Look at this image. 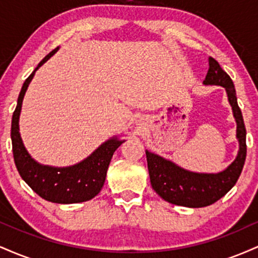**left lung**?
Listing matches in <instances>:
<instances>
[{
  "label": "left lung",
  "instance_id": "left-lung-1",
  "mask_svg": "<svg viewBox=\"0 0 258 258\" xmlns=\"http://www.w3.org/2000/svg\"><path fill=\"white\" fill-rule=\"evenodd\" d=\"M209 72L205 85H218L226 88L228 99L232 105L234 117L236 120V137L240 149L236 159L223 172L216 174L194 173L183 170L161 156L146 152L150 183L156 194L165 201L174 205L186 207H204L212 205L224 197L240 176L246 159V128L238 102L234 84L230 76L224 72L218 61L210 57Z\"/></svg>",
  "mask_w": 258,
  "mask_h": 258
}]
</instances>
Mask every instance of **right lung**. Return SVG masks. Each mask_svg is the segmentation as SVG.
Instances as JSON below:
<instances>
[{
	"label": "right lung",
	"mask_w": 258,
	"mask_h": 258,
	"mask_svg": "<svg viewBox=\"0 0 258 258\" xmlns=\"http://www.w3.org/2000/svg\"><path fill=\"white\" fill-rule=\"evenodd\" d=\"M57 51L58 47L47 54L23 85L18 97L17 108L12 117V149H13L14 162L18 172L35 193L51 203L75 204L91 200L99 193L105 182L106 171L112 155L125 141H117L115 138L110 139L102 144L91 156L72 167L55 168L42 166L31 159L19 135L18 122H19L23 98L26 88L34 78L35 72Z\"/></svg>",
	"instance_id": "right-lung-1"
}]
</instances>
